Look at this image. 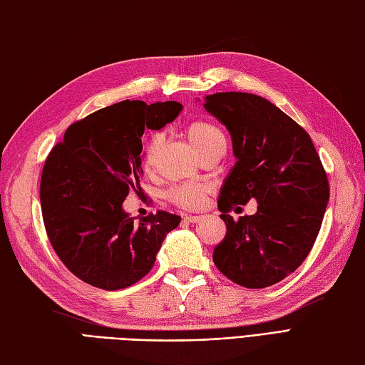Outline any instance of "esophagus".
<instances>
[{
    "instance_id": "34e87169",
    "label": "esophagus",
    "mask_w": 365,
    "mask_h": 365,
    "mask_svg": "<svg viewBox=\"0 0 365 365\" xmlns=\"http://www.w3.org/2000/svg\"><path fill=\"white\" fill-rule=\"evenodd\" d=\"M201 218V215H184V221H187V223H198Z\"/></svg>"
}]
</instances>
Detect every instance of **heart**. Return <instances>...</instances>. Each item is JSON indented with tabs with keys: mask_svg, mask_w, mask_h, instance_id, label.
I'll use <instances>...</instances> for the list:
<instances>
[{
	"mask_svg": "<svg viewBox=\"0 0 365 365\" xmlns=\"http://www.w3.org/2000/svg\"><path fill=\"white\" fill-rule=\"evenodd\" d=\"M187 138L192 147L197 150L198 155H204L213 148H226V138L218 127L206 120H195L187 125ZM161 145V136L148 138L142 148L140 164L145 172H150L155 165L156 153ZM167 200L173 202L175 206L193 210L202 206L204 202V190L201 185L197 184H182L167 192Z\"/></svg>",
	"mask_w": 365,
	"mask_h": 365,
	"instance_id": "1",
	"label": "heart"
}]
</instances>
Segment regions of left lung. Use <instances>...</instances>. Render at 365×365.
<instances>
[{
  "instance_id": "8db88e82",
  "label": "left lung",
  "mask_w": 365,
  "mask_h": 365,
  "mask_svg": "<svg viewBox=\"0 0 365 365\" xmlns=\"http://www.w3.org/2000/svg\"><path fill=\"white\" fill-rule=\"evenodd\" d=\"M204 108L227 128L235 164L220 189L226 237L213 263L245 288L271 287L304 263L321 229L330 187L313 140L299 123L260 96L217 93ZM250 199L254 216L228 215Z\"/></svg>"
}]
</instances>
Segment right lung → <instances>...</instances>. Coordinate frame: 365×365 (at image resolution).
I'll return each instance as SVG.
<instances>
[{
	"instance_id": "obj_1",
	"label": "right lung",
	"mask_w": 365,
	"mask_h": 365,
	"mask_svg": "<svg viewBox=\"0 0 365 365\" xmlns=\"http://www.w3.org/2000/svg\"><path fill=\"white\" fill-rule=\"evenodd\" d=\"M181 110L173 101H123L73 123L51 150L40 182L44 227L80 280L108 291L133 285L180 225L181 217L164 210L136 223L122 204L140 190L142 135L164 128Z\"/></svg>"
}]
</instances>
